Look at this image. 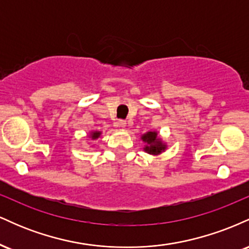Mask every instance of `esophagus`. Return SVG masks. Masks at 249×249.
<instances>
[{"instance_id":"obj_1","label":"esophagus","mask_w":249,"mask_h":249,"mask_svg":"<svg viewBox=\"0 0 249 249\" xmlns=\"http://www.w3.org/2000/svg\"><path fill=\"white\" fill-rule=\"evenodd\" d=\"M118 126L119 127H125V126H126V122H125V121H119L118 122Z\"/></svg>"}]
</instances>
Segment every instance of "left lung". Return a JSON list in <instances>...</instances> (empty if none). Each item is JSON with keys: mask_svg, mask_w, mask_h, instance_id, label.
<instances>
[{"mask_svg": "<svg viewBox=\"0 0 249 249\" xmlns=\"http://www.w3.org/2000/svg\"><path fill=\"white\" fill-rule=\"evenodd\" d=\"M141 139L145 142L142 150L153 157L165 152V150L167 148V144L158 136L157 131H147L146 133L142 134Z\"/></svg>", "mask_w": 249, "mask_h": 249, "instance_id": "obj_1", "label": "left lung"}]
</instances>
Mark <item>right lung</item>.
<instances>
[{
  "mask_svg": "<svg viewBox=\"0 0 249 249\" xmlns=\"http://www.w3.org/2000/svg\"><path fill=\"white\" fill-rule=\"evenodd\" d=\"M101 134H102L101 131H90V132L88 133V137H89V139H91V141L96 142L97 139L101 137Z\"/></svg>",
  "mask_w": 249,
  "mask_h": 249,
  "instance_id": "right-lung-1",
  "label": "right lung"
}]
</instances>
